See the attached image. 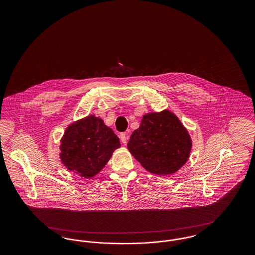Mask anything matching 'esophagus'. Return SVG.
<instances>
[{"label": "esophagus", "instance_id": "obj_1", "mask_svg": "<svg viewBox=\"0 0 255 255\" xmlns=\"http://www.w3.org/2000/svg\"><path fill=\"white\" fill-rule=\"evenodd\" d=\"M120 137H121V140H122V143H123V144H126V143H127V140H128V138H129V134L127 133H121V135H120Z\"/></svg>", "mask_w": 255, "mask_h": 255}]
</instances>
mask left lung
<instances>
[{"mask_svg": "<svg viewBox=\"0 0 255 255\" xmlns=\"http://www.w3.org/2000/svg\"><path fill=\"white\" fill-rule=\"evenodd\" d=\"M127 147L144 169L155 175L167 176L186 163L192 140L179 118L163 110L142 117Z\"/></svg>", "mask_w": 255, "mask_h": 255, "instance_id": "obj_1", "label": "left lung"}]
</instances>
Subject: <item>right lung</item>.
Here are the masks:
<instances>
[{
  "instance_id": "1",
  "label": "right lung",
  "mask_w": 255,
  "mask_h": 255,
  "mask_svg": "<svg viewBox=\"0 0 255 255\" xmlns=\"http://www.w3.org/2000/svg\"><path fill=\"white\" fill-rule=\"evenodd\" d=\"M60 142L59 157L64 166L85 179L97 175L121 147L118 135L93 115L70 124Z\"/></svg>"
}]
</instances>
